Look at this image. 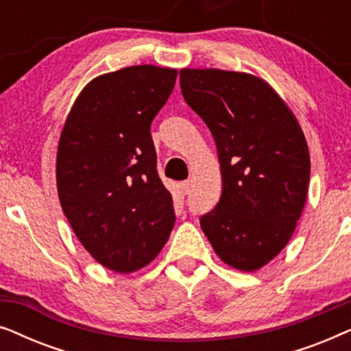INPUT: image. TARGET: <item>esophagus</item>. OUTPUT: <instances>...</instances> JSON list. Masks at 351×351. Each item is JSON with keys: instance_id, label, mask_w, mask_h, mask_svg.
<instances>
[{"instance_id": "1", "label": "esophagus", "mask_w": 351, "mask_h": 351, "mask_svg": "<svg viewBox=\"0 0 351 351\" xmlns=\"http://www.w3.org/2000/svg\"><path fill=\"white\" fill-rule=\"evenodd\" d=\"M180 189H182V191H184V195L190 193V190H191V180H185V182H182V184H180Z\"/></svg>"}]
</instances>
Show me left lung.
<instances>
[{
	"mask_svg": "<svg viewBox=\"0 0 351 351\" xmlns=\"http://www.w3.org/2000/svg\"><path fill=\"white\" fill-rule=\"evenodd\" d=\"M180 88L214 136L222 172V196L201 228L220 261L256 271L286 247L304 213V132L275 89L251 73L182 69Z\"/></svg>",
	"mask_w": 351,
	"mask_h": 351,
	"instance_id": "obj_1",
	"label": "left lung"
}]
</instances>
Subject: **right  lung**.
<instances>
[{
    "label": "right lung",
    "instance_id": "right-lung-1",
    "mask_svg": "<svg viewBox=\"0 0 351 351\" xmlns=\"http://www.w3.org/2000/svg\"><path fill=\"white\" fill-rule=\"evenodd\" d=\"M176 69L132 65L89 81L57 147V193L76 238L100 265L132 273L155 258L176 222L158 176L150 124Z\"/></svg>",
    "mask_w": 351,
    "mask_h": 351
}]
</instances>
